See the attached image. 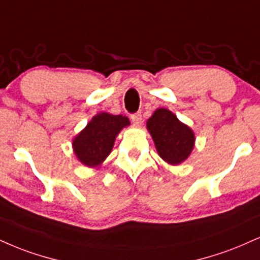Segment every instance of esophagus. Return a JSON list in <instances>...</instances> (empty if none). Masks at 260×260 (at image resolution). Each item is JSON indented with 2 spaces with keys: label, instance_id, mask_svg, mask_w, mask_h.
<instances>
[{
  "label": "esophagus",
  "instance_id": "34e87169",
  "mask_svg": "<svg viewBox=\"0 0 260 260\" xmlns=\"http://www.w3.org/2000/svg\"><path fill=\"white\" fill-rule=\"evenodd\" d=\"M131 118H132V122H133L134 126H140V124H142L143 117L140 114H134V115H132V117Z\"/></svg>",
  "mask_w": 260,
  "mask_h": 260
}]
</instances>
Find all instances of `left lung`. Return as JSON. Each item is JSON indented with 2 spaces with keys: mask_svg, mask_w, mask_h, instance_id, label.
<instances>
[{
  "mask_svg": "<svg viewBox=\"0 0 260 260\" xmlns=\"http://www.w3.org/2000/svg\"><path fill=\"white\" fill-rule=\"evenodd\" d=\"M156 151L166 164L178 166L187 160L195 146V133L166 108L156 109L146 121Z\"/></svg>",
  "mask_w": 260,
  "mask_h": 260,
  "instance_id": "left-lung-1",
  "label": "left lung"
}]
</instances>
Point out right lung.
Returning <instances> with one entry per match:
<instances>
[{
  "instance_id": "add662e5",
  "label": "right lung",
  "mask_w": 260,
  "mask_h": 260,
  "mask_svg": "<svg viewBox=\"0 0 260 260\" xmlns=\"http://www.w3.org/2000/svg\"><path fill=\"white\" fill-rule=\"evenodd\" d=\"M131 124L122 115L99 112L73 139L76 158L88 168H98L110 155L118 133Z\"/></svg>"
}]
</instances>
